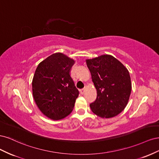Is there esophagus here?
Instances as JSON below:
<instances>
[{"mask_svg": "<svg viewBox=\"0 0 159 159\" xmlns=\"http://www.w3.org/2000/svg\"><path fill=\"white\" fill-rule=\"evenodd\" d=\"M85 88H83V89H80V93H81V94H84V92H85Z\"/></svg>", "mask_w": 159, "mask_h": 159, "instance_id": "34e87169", "label": "esophagus"}]
</instances>
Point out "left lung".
<instances>
[{
	"mask_svg": "<svg viewBox=\"0 0 159 159\" xmlns=\"http://www.w3.org/2000/svg\"><path fill=\"white\" fill-rule=\"evenodd\" d=\"M86 63L97 89V98L89 105L91 111L101 117L116 116L126 107L131 94L129 71L110 55L87 60Z\"/></svg>",
	"mask_w": 159,
	"mask_h": 159,
	"instance_id": "8db88e82",
	"label": "left lung"
}]
</instances>
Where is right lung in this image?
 Listing matches in <instances>:
<instances>
[{
    "instance_id": "add662e5",
    "label": "right lung",
    "mask_w": 159,
    "mask_h": 159,
    "mask_svg": "<svg viewBox=\"0 0 159 159\" xmlns=\"http://www.w3.org/2000/svg\"><path fill=\"white\" fill-rule=\"evenodd\" d=\"M74 64V60L56 53L40 63L35 71L33 98L42 113L50 119H63L74 109L79 95L70 74Z\"/></svg>"
}]
</instances>
